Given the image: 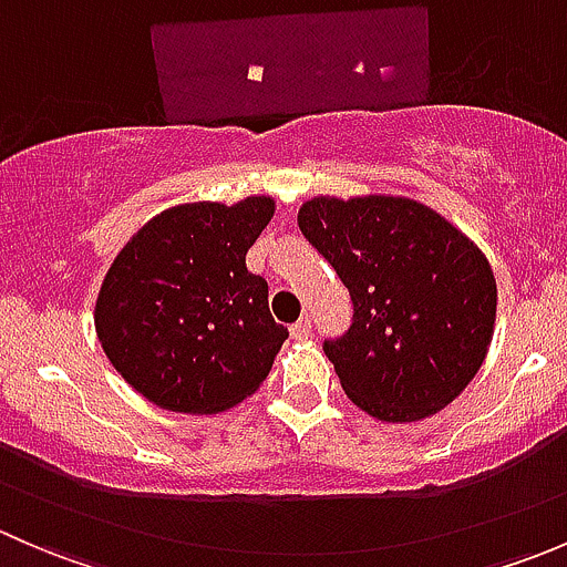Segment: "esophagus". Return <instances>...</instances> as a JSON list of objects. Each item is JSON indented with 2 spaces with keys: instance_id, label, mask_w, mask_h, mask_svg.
I'll return each instance as SVG.
<instances>
[{
  "instance_id": "1",
  "label": "esophagus",
  "mask_w": 567,
  "mask_h": 567,
  "mask_svg": "<svg viewBox=\"0 0 567 567\" xmlns=\"http://www.w3.org/2000/svg\"><path fill=\"white\" fill-rule=\"evenodd\" d=\"M290 334H293L296 340H305V337H310L312 334V320L310 318L296 320V323L290 326Z\"/></svg>"
}]
</instances>
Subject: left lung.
I'll return each instance as SVG.
<instances>
[{
	"instance_id": "obj_1",
	"label": "left lung",
	"mask_w": 567,
	"mask_h": 567,
	"mask_svg": "<svg viewBox=\"0 0 567 567\" xmlns=\"http://www.w3.org/2000/svg\"><path fill=\"white\" fill-rule=\"evenodd\" d=\"M299 227L353 301L346 334L323 340L348 398L384 422L436 414L488 353L496 282L458 227L405 197H316Z\"/></svg>"
}]
</instances>
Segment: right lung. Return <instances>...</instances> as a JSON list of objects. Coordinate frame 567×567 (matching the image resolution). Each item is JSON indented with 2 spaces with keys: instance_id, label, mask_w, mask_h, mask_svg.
<instances>
[{
  "instance_id": "1",
  "label": "right lung",
  "mask_w": 567,
  "mask_h": 567,
  "mask_svg": "<svg viewBox=\"0 0 567 567\" xmlns=\"http://www.w3.org/2000/svg\"><path fill=\"white\" fill-rule=\"evenodd\" d=\"M271 197L188 203L153 216L114 257L95 301L109 362L167 411L216 414L266 381L288 326L247 251L271 221Z\"/></svg>"
}]
</instances>
